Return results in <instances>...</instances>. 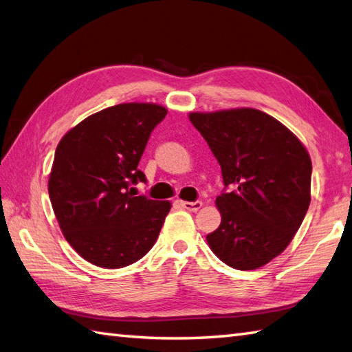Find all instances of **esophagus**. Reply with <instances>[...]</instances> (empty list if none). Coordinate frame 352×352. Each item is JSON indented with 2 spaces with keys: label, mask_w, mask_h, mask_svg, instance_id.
Here are the masks:
<instances>
[{
  "label": "esophagus",
  "mask_w": 352,
  "mask_h": 352,
  "mask_svg": "<svg viewBox=\"0 0 352 352\" xmlns=\"http://www.w3.org/2000/svg\"><path fill=\"white\" fill-rule=\"evenodd\" d=\"M182 206L189 212H198L199 208L203 207V203H201V201H195V203H190V201H182Z\"/></svg>",
  "instance_id": "34e87169"
}]
</instances>
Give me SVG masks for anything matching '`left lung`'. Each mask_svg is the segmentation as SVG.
I'll return each mask as SVG.
<instances>
[{"label": "left lung", "instance_id": "left-lung-1", "mask_svg": "<svg viewBox=\"0 0 352 352\" xmlns=\"http://www.w3.org/2000/svg\"><path fill=\"white\" fill-rule=\"evenodd\" d=\"M221 164V226L207 234L223 263L252 271L287 248L310 206L311 160L287 126L257 109L189 113Z\"/></svg>", "mask_w": 352, "mask_h": 352}]
</instances>
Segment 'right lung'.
Returning <instances> with one entry per match:
<instances>
[{
	"instance_id": "right-lung-1",
	"label": "right lung",
	"mask_w": 352,
	"mask_h": 352,
	"mask_svg": "<svg viewBox=\"0 0 352 352\" xmlns=\"http://www.w3.org/2000/svg\"><path fill=\"white\" fill-rule=\"evenodd\" d=\"M166 113L153 102L118 104L87 116L58 142L51 206L65 239L89 263L129 266L159 237L170 203L134 197L131 186L146 182L138 164Z\"/></svg>"
}]
</instances>
